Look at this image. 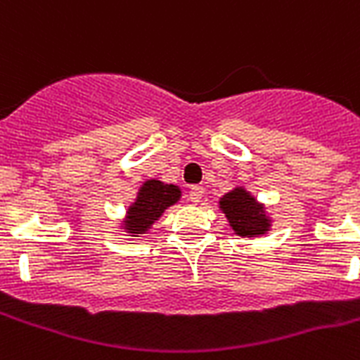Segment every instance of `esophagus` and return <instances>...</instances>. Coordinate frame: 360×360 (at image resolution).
Listing matches in <instances>:
<instances>
[{
    "mask_svg": "<svg viewBox=\"0 0 360 360\" xmlns=\"http://www.w3.org/2000/svg\"><path fill=\"white\" fill-rule=\"evenodd\" d=\"M203 194H205V190H203V186H190L188 190V200L192 201V203H200L201 198H203Z\"/></svg>",
    "mask_w": 360,
    "mask_h": 360,
    "instance_id": "1",
    "label": "esophagus"
}]
</instances>
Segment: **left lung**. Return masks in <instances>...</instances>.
<instances>
[{"label": "left lung", "mask_w": 360, "mask_h": 360, "mask_svg": "<svg viewBox=\"0 0 360 360\" xmlns=\"http://www.w3.org/2000/svg\"><path fill=\"white\" fill-rule=\"evenodd\" d=\"M220 209L226 212L231 227L236 235L255 236L262 235L270 227L268 216L264 214L262 205L244 188H235L226 194L220 201Z\"/></svg>", "instance_id": "1"}]
</instances>
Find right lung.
I'll return each mask as SVG.
<instances>
[{
    "mask_svg": "<svg viewBox=\"0 0 360 360\" xmlns=\"http://www.w3.org/2000/svg\"><path fill=\"white\" fill-rule=\"evenodd\" d=\"M179 195L181 190L175 185H165L155 179L146 181L144 186L140 188L136 201L129 207L125 229H129V233H134V235L148 231V227L165 212V209L179 200Z\"/></svg>",
    "mask_w": 360,
    "mask_h": 360,
    "instance_id": "add662e5",
    "label": "right lung"
}]
</instances>
